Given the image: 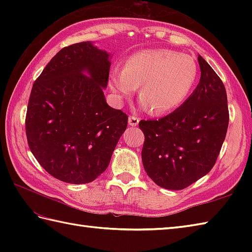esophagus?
<instances>
[{"mask_svg":"<svg viewBox=\"0 0 252 252\" xmlns=\"http://www.w3.org/2000/svg\"><path fill=\"white\" fill-rule=\"evenodd\" d=\"M138 122H140V118H137L136 116H133V115L129 116V125L131 126H136L138 125Z\"/></svg>","mask_w":252,"mask_h":252,"instance_id":"obj_1","label":"esophagus"}]
</instances>
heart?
<instances>
[{
  "mask_svg": "<svg viewBox=\"0 0 252 252\" xmlns=\"http://www.w3.org/2000/svg\"><path fill=\"white\" fill-rule=\"evenodd\" d=\"M198 76L195 61L171 50H146L127 58L125 68H114L109 88L117 98L130 96L141 85L142 106L153 115L174 110L189 97Z\"/></svg>",
  "mask_w": 252,
  "mask_h": 252,
  "instance_id": "b5f03b06",
  "label": "heart"
}]
</instances>
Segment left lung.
Listing matches in <instances>:
<instances>
[{
    "label": "left lung",
    "mask_w": 252,
    "mask_h": 252,
    "mask_svg": "<svg viewBox=\"0 0 252 252\" xmlns=\"http://www.w3.org/2000/svg\"><path fill=\"white\" fill-rule=\"evenodd\" d=\"M200 81L178 109L158 120H141L147 175L165 189H184L216 164L229 114L225 87L199 55Z\"/></svg>",
    "instance_id": "left-lung-1"
}]
</instances>
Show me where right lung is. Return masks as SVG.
Listing matches in <instances>:
<instances>
[{
  "label": "right lung",
  "instance_id": "1",
  "mask_svg": "<svg viewBox=\"0 0 252 252\" xmlns=\"http://www.w3.org/2000/svg\"><path fill=\"white\" fill-rule=\"evenodd\" d=\"M108 58L90 41L66 46L32 87L26 114L29 148L47 173L66 183H90L103 173L126 129L127 115L107 105L104 96Z\"/></svg>",
  "mask_w": 252,
  "mask_h": 252
}]
</instances>
